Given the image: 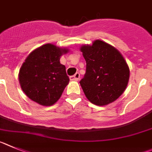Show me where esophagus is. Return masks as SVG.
I'll return each instance as SVG.
<instances>
[{"instance_id": "obj_1", "label": "esophagus", "mask_w": 152, "mask_h": 152, "mask_svg": "<svg viewBox=\"0 0 152 152\" xmlns=\"http://www.w3.org/2000/svg\"><path fill=\"white\" fill-rule=\"evenodd\" d=\"M80 78V74L79 73H76L74 76H72L69 77V79L71 81H78Z\"/></svg>"}]
</instances>
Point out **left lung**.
Masks as SVG:
<instances>
[{
  "mask_svg": "<svg viewBox=\"0 0 152 152\" xmlns=\"http://www.w3.org/2000/svg\"><path fill=\"white\" fill-rule=\"evenodd\" d=\"M80 50L86 61V73L79 82L86 97L98 106L117 99L125 91L129 68L117 48L102 40L83 45Z\"/></svg>",
  "mask_w": 152,
  "mask_h": 152,
  "instance_id": "1",
  "label": "left lung"
}]
</instances>
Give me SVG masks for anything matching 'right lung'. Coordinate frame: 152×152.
<instances>
[{
	"label": "right lung",
	"mask_w": 152,
	"mask_h": 152,
	"mask_svg": "<svg viewBox=\"0 0 152 152\" xmlns=\"http://www.w3.org/2000/svg\"><path fill=\"white\" fill-rule=\"evenodd\" d=\"M69 50L45 44L27 56L18 76L20 87L28 98L42 106H51L60 99L69 82L60 59Z\"/></svg>",
	"instance_id": "obj_1"
}]
</instances>
